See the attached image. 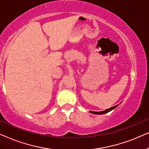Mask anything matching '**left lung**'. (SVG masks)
Here are the masks:
<instances>
[{
	"label": "left lung",
	"mask_w": 149,
	"mask_h": 149,
	"mask_svg": "<svg viewBox=\"0 0 149 149\" xmlns=\"http://www.w3.org/2000/svg\"><path fill=\"white\" fill-rule=\"evenodd\" d=\"M118 106V105H116V106H113V107H112V108L107 109V110H105L104 111H102V112H93V111H90V112L93 113V114H106V113H108L109 112H110L111 110H114V109L116 108Z\"/></svg>",
	"instance_id": "obj_1"
}]
</instances>
